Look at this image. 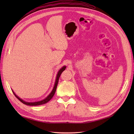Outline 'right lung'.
<instances>
[{"mask_svg":"<svg viewBox=\"0 0 134 134\" xmlns=\"http://www.w3.org/2000/svg\"><path fill=\"white\" fill-rule=\"evenodd\" d=\"M65 68H66V67L65 66H63V67H62L59 70V71L58 72V74H57V76H56V81H55V85H54V87H53V89H52V92H51V93L49 94V95H48L46 98H45V99H42V100L41 101H37V102H26L24 101L23 99H22L21 98H20L19 97L17 96L15 93H14V92L13 91V92L14 93V94L15 95V96L16 97L18 98L19 100L21 101V102H22V103L25 104V105H30V106H36V105H42V104H46L47 102H48L49 101H50L51 99H52V98L53 97L54 94H55V92L56 90V88H57V86H58V82H59V77L60 76L61 74L62 73V72L64 70H65Z\"/></svg>","mask_w":134,"mask_h":134,"instance_id":"obj_1","label":"right lung"}]
</instances>
